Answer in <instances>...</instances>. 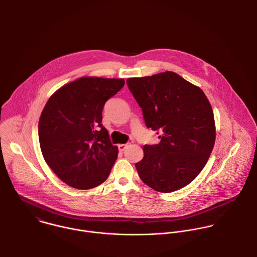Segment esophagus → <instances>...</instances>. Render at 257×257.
I'll use <instances>...</instances> for the list:
<instances>
[{"instance_id": "esophagus-1", "label": "esophagus", "mask_w": 257, "mask_h": 257, "mask_svg": "<svg viewBox=\"0 0 257 257\" xmlns=\"http://www.w3.org/2000/svg\"><path fill=\"white\" fill-rule=\"evenodd\" d=\"M128 147V144H125V145H118V150L120 151V152H122L126 147Z\"/></svg>"}]
</instances>
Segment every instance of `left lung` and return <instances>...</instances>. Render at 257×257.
<instances>
[{"label": "left lung", "mask_w": 257, "mask_h": 257, "mask_svg": "<svg viewBox=\"0 0 257 257\" xmlns=\"http://www.w3.org/2000/svg\"><path fill=\"white\" fill-rule=\"evenodd\" d=\"M126 84L147 127L161 133L160 143L145 146L144 158L136 163L141 179L161 193L183 188L203 170L215 146L216 124L208 98L171 71L127 78Z\"/></svg>", "instance_id": "8db88e82"}]
</instances>
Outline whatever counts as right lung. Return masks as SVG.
Segmentation results:
<instances>
[{
	"mask_svg": "<svg viewBox=\"0 0 257 257\" xmlns=\"http://www.w3.org/2000/svg\"><path fill=\"white\" fill-rule=\"evenodd\" d=\"M123 85V79L85 76L46 102L38 121L39 145L45 162L64 183L87 190L108 178L118 151L102 124V110Z\"/></svg>",
	"mask_w": 257,
	"mask_h": 257,
	"instance_id": "obj_1",
	"label": "right lung"
}]
</instances>
